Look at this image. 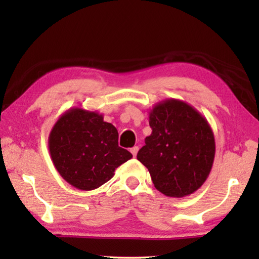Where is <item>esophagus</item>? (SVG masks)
<instances>
[{
	"label": "esophagus",
	"instance_id": "1",
	"mask_svg": "<svg viewBox=\"0 0 259 259\" xmlns=\"http://www.w3.org/2000/svg\"><path fill=\"white\" fill-rule=\"evenodd\" d=\"M138 150H139L138 146H134L133 148H130V152L133 153L134 156H136V155H137V153H138Z\"/></svg>",
	"mask_w": 259,
	"mask_h": 259
}]
</instances>
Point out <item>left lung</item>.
Listing matches in <instances>:
<instances>
[{
  "instance_id": "1",
  "label": "left lung",
  "mask_w": 259,
  "mask_h": 259,
  "mask_svg": "<svg viewBox=\"0 0 259 259\" xmlns=\"http://www.w3.org/2000/svg\"><path fill=\"white\" fill-rule=\"evenodd\" d=\"M152 134L137 159L157 191L184 198L198 191L211 171L214 137L202 114L179 99H165L150 111Z\"/></svg>"
}]
</instances>
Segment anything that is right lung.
Segmentation results:
<instances>
[{"label":"right lung","instance_id":"add662e5","mask_svg":"<svg viewBox=\"0 0 259 259\" xmlns=\"http://www.w3.org/2000/svg\"><path fill=\"white\" fill-rule=\"evenodd\" d=\"M49 152L59 175L77 190H96L133 157L119 146V133L102 114L80 107L61 115L49 135Z\"/></svg>","mask_w":259,"mask_h":259}]
</instances>
